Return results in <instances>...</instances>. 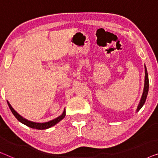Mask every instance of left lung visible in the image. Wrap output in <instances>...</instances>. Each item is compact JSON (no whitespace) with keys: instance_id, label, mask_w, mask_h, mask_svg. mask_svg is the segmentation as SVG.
I'll return each instance as SVG.
<instances>
[{"instance_id":"8db88e82","label":"left lung","mask_w":158,"mask_h":158,"mask_svg":"<svg viewBox=\"0 0 158 158\" xmlns=\"http://www.w3.org/2000/svg\"><path fill=\"white\" fill-rule=\"evenodd\" d=\"M144 70H145V77H144V91H143V94H142V98L141 100H140V102H139V104L138 106L137 107V111H139L140 109H141V108L143 106V105L144 104V103H145V101H146V98H147V96H148V90H149V80H148V71H147V69H146V67L144 66Z\"/></svg>"}]
</instances>
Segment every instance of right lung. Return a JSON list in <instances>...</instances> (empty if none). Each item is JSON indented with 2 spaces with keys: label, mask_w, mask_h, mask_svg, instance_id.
Masks as SVG:
<instances>
[{
  "label": "right lung",
  "mask_w": 158,
  "mask_h": 158,
  "mask_svg": "<svg viewBox=\"0 0 158 158\" xmlns=\"http://www.w3.org/2000/svg\"><path fill=\"white\" fill-rule=\"evenodd\" d=\"M8 103V106H9L10 111L14 114L15 117H16L17 119H18L19 122L22 123V124L27 125V127H31V128H33V129H48V128H50L54 125H55L56 124H57L58 122H60L62 118H64V116H65V109L64 110L63 113H62V115H60L59 117L55 118V119L52 120V121H49L48 122H45V123H36V122H31V121H29L27 119H26V118H23L22 116L19 115V114L17 113V112L15 111V110L13 109L9 103H8V101H7Z\"/></svg>",
  "instance_id": "obj_1"
}]
</instances>
